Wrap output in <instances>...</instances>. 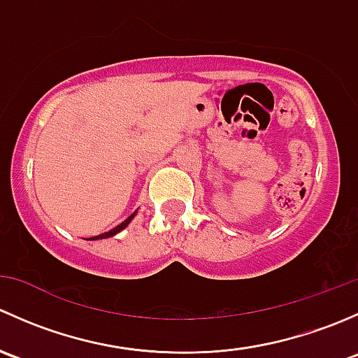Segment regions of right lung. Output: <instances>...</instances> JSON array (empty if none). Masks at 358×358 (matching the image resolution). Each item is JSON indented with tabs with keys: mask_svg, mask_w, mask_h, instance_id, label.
Here are the masks:
<instances>
[{
	"mask_svg": "<svg viewBox=\"0 0 358 358\" xmlns=\"http://www.w3.org/2000/svg\"><path fill=\"white\" fill-rule=\"evenodd\" d=\"M135 215H136V211L133 213V215H129L128 218L124 220V222L122 223H119L117 227H114V229H110V230H107V232H103V234H100V236H95V237H90V241H96V239H107V237H112V236H115V234L117 232H121L122 229H126V227L129 225V222H131L133 218H135Z\"/></svg>",
	"mask_w": 358,
	"mask_h": 358,
	"instance_id": "right-lung-1",
	"label": "right lung"
}]
</instances>
